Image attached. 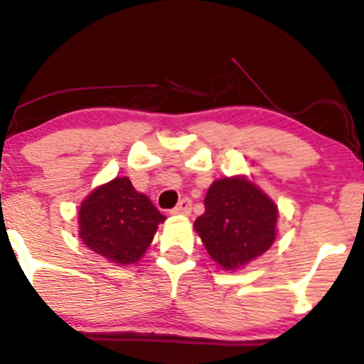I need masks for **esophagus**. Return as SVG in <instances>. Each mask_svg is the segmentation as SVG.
Segmentation results:
<instances>
[{"label": "esophagus", "mask_w": 364, "mask_h": 364, "mask_svg": "<svg viewBox=\"0 0 364 364\" xmlns=\"http://www.w3.org/2000/svg\"><path fill=\"white\" fill-rule=\"evenodd\" d=\"M172 214H183V216H188L190 213H192V200H190L188 197L181 198V200L178 202V205H176L174 209L171 211Z\"/></svg>", "instance_id": "obj_1"}]
</instances>
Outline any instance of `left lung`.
Wrapping results in <instances>:
<instances>
[{"label":"left lung","instance_id":"1","mask_svg":"<svg viewBox=\"0 0 364 364\" xmlns=\"http://www.w3.org/2000/svg\"><path fill=\"white\" fill-rule=\"evenodd\" d=\"M205 211L193 227L205 250L225 270H235L272 246L277 208L244 178H223L205 195Z\"/></svg>","mask_w":364,"mask_h":364}]
</instances>
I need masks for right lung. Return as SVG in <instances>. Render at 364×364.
<instances>
[{
	"label": "right lung",
	"mask_w": 364,
	"mask_h": 364,
	"mask_svg": "<svg viewBox=\"0 0 364 364\" xmlns=\"http://www.w3.org/2000/svg\"><path fill=\"white\" fill-rule=\"evenodd\" d=\"M166 216L137 193L129 178L99 186L80 208V237L87 247L118 265L136 263Z\"/></svg>",
	"instance_id": "1"
}]
</instances>
